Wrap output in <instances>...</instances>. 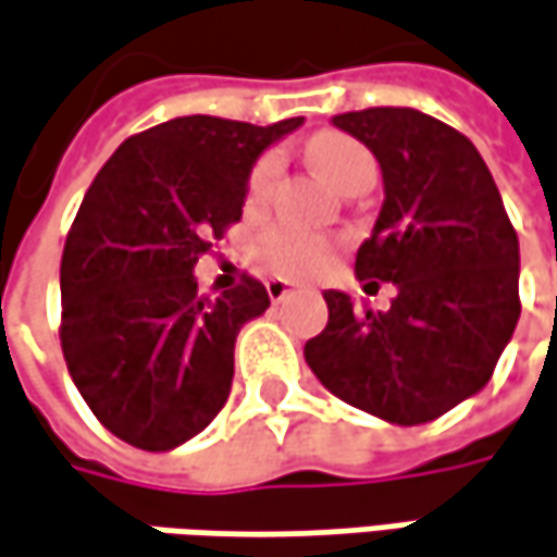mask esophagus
Instances as JSON below:
<instances>
[{"mask_svg":"<svg viewBox=\"0 0 557 557\" xmlns=\"http://www.w3.org/2000/svg\"><path fill=\"white\" fill-rule=\"evenodd\" d=\"M289 293H293V283H289V280H268V296H271V302H283Z\"/></svg>","mask_w":557,"mask_h":557,"instance_id":"34e87169","label":"esophagus"}]
</instances>
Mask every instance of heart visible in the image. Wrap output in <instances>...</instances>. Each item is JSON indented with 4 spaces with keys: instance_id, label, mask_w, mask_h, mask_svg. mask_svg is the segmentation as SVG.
I'll list each match as a JSON object with an SVG mask.
<instances>
[{
    "instance_id": "1",
    "label": "heart",
    "mask_w": 557,
    "mask_h": 557,
    "mask_svg": "<svg viewBox=\"0 0 557 557\" xmlns=\"http://www.w3.org/2000/svg\"><path fill=\"white\" fill-rule=\"evenodd\" d=\"M308 156L314 161V168L336 189L346 183L351 171H358L364 164H374V158L361 143H355V139L343 134L314 136L311 146H308ZM280 168H283V161L274 152L255 164L252 177H249V199L252 202H261V199L271 196V189H274V183L280 177ZM261 255L271 264V271H277L283 277H305V274H311V271H318L324 264L326 239L318 236V233L302 231V227H277V231L264 236Z\"/></svg>"
}]
</instances>
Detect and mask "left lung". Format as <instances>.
I'll return each instance as SVG.
<instances>
[{
	"instance_id": "left-lung-1",
	"label": "left lung",
	"mask_w": 557,
	"mask_h": 557,
	"mask_svg": "<svg viewBox=\"0 0 557 557\" xmlns=\"http://www.w3.org/2000/svg\"><path fill=\"white\" fill-rule=\"evenodd\" d=\"M374 152L383 206L355 277L396 286L389 311L326 289L305 361L336 399L380 421H436L476 396L518 326L520 249L498 186L468 136L418 109L333 114Z\"/></svg>"
}]
</instances>
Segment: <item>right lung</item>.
<instances>
[{
	"label": "right lung",
	"mask_w": 557,
	"mask_h": 557,
	"mask_svg": "<svg viewBox=\"0 0 557 557\" xmlns=\"http://www.w3.org/2000/svg\"><path fill=\"white\" fill-rule=\"evenodd\" d=\"M302 121L174 117L124 139L86 189L61 255V351L117 440L171 451L224 408L236 336L271 299L252 277L202 299L193 271L243 218L255 161Z\"/></svg>",
	"instance_id": "add662e5"
}]
</instances>
